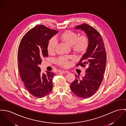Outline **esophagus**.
I'll use <instances>...</instances> for the list:
<instances>
[{"instance_id": "1", "label": "esophagus", "mask_w": 126, "mask_h": 126, "mask_svg": "<svg viewBox=\"0 0 126 126\" xmlns=\"http://www.w3.org/2000/svg\"><path fill=\"white\" fill-rule=\"evenodd\" d=\"M66 73V71H63V70H61V71H59L58 72H57V74H65Z\"/></svg>"}]
</instances>
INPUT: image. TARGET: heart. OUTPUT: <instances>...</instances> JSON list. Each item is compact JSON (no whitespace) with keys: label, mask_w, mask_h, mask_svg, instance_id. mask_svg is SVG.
Masks as SVG:
<instances>
[{"label":"heart","mask_w":126,"mask_h":126,"mask_svg":"<svg viewBox=\"0 0 126 126\" xmlns=\"http://www.w3.org/2000/svg\"><path fill=\"white\" fill-rule=\"evenodd\" d=\"M60 41L71 46L73 51L77 54H84L89 46V39L85 35L78 36V34L71 31H66L58 36ZM57 45V42L54 39H51L48 43L47 51L49 54L54 53ZM56 63L61 66L67 67L69 63L65 57H60L56 60Z\"/></svg>","instance_id":"b5f03b06"}]
</instances>
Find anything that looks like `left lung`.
<instances>
[{
  "label": "left lung",
  "mask_w": 126,
  "mask_h": 126,
  "mask_svg": "<svg viewBox=\"0 0 126 126\" xmlns=\"http://www.w3.org/2000/svg\"><path fill=\"white\" fill-rule=\"evenodd\" d=\"M75 29L84 31L89 39L86 52L76 66L88 68L81 79H79V76L76 77L70 85V88L78 97L86 98L95 93L102 81L106 63V52L102 38L96 29L86 24L77 26Z\"/></svg>",
  "instance_id": "8db88e82"
}]
</instances>
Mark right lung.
Masks as SVG:
<instances>
[{
    "instance_id": "add662e5",
    "label": "right lung",
    "mask_w": 126,
    "mask_h": 126,
    "mask_svg": "<svg viewBox=\"0 0 126 126\" xmlns=\"http://www.w3.org/2000/svg\"><path fill=\"white\" fill-rule=\"evenodd\" d=\"M58 31L44 25H38L22 38L18 47V68L20 77L28 91L34 96L43 97L52 90L53 72H41L39 65L42 59L48 57L49 41Z\"/></svg>"
}]
</instances>
